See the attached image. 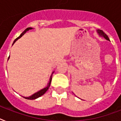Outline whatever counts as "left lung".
Here are the masks:
<instances>
[{
	"instance_id": "1",
	"label": "left lung",
	"mask_w": 121,
	"mask_h": 121,
	"mask_svg": "<svg viewBox=\"0 0 121 121\" xmlns=\"http://www.w3.org/2000/svg\"><path fill=\"white\" fill-rule=\"evenodd\" d=\"M97 33H98V34H99V35H100V36H102V37H104V38L105 39H107V40H109V38H108V36H107V35H105V33H104L103 31H102V30H100V29H97Z\"/></svg>"
}]
</instances>
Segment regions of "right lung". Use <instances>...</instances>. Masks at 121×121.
I'll list each match as a JSON object with an SVG mask.
<instances>
[{
    "mask_svg": "<svg viewBox=\"0 0 121 121\" xmlns=\"http://www.w3.org/2000/svg\"><path fill=\"white\" fill-rule=\"evenodd\" d=\"M33 29V28H31V27H27V29H26L24 31H23V33H22V34L21 35H20L18 37V38H17L14 40V43H13V44L15 43V42L18 39H19L22 36V35H24V34H25L26 33V31H29V29ZM9 58V57L8 58V59ZM51 80H52V75L51 76V77H50V79H49V83L48 84V86H46V87H45L44 88H43V89H42V90H39V92H36V93H35V94H33V95L30 96V97H24V98H25V99H28V100H33V99H37V98L39 97H41V95H43V94H45V92L47 91L48 90V88H49V86H50V84H51Z\"/></svg>",
    "mask_w": 121,
    "mask_h": 121,
    "instance_id": "add662e5",
    "label": "right lung"
}]
</instances>
